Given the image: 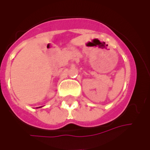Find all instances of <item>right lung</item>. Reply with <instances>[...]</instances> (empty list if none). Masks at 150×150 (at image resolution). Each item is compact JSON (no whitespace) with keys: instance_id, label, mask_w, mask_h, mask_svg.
Returning <instances> with one entry per match:
<instances>
[{"instance_id":"right-lung-1","label":"right lung","mask_w":150,"mask_h":150,"mask_svg":"<svg viewBox=\"0 0 150 150\" xmlns=\"http://www.w3.org/2000/svg\"><path fill=\"white\" fill-rule=\"evenodd\" d=\"M39 108H40V107H39Z\"/></svg>"}]
</instances>
